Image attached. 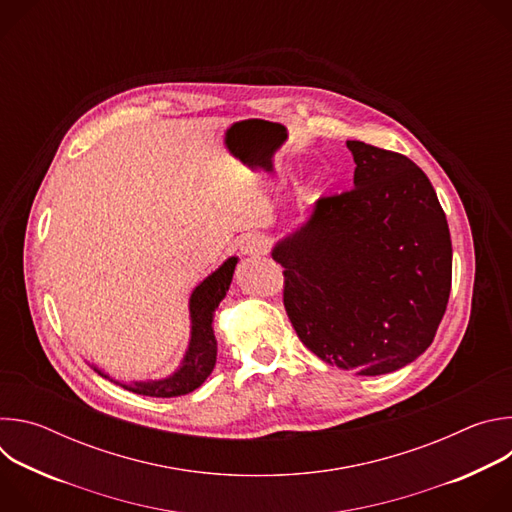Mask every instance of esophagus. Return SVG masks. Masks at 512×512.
Returning <instances> with one entry per match:
<instances>
[{"label": "esophagus", "mask_w": 512, "mask_h": 512, "mask_svg": "<svg viewBox=\"0 0 512 512\" xmlns=\"http://www.w3.org/2000/svg\"><path fill=\"white\" fill-rule=\"evenodd\" d=\"M267 239L263 235H257V233H249L241 239L239 247H241V253L243 255H265L267 253Z\"/></svg>", "instance_id": "34e87169"}]
</instances>
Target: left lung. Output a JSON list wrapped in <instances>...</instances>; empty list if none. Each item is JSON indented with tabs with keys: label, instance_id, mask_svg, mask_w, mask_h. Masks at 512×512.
<instances>
[{
	"label": "left lung",
	"instance_id": "1",
	"mask_svg": "<svg viewBox=\"0 0 512 512\" xmlns=\"http://www.w3.org/2000/svg\"><path fill=\"white\" fill-rule=\"evenodd\" d=\"M354 188L314 202L271 257L283 306L318 358L385 375L427 350L452 287V239L437 194L407 156L346 141Z\"/></svg>",
	"mask_w": 512,
	"mask_h": 512
}]
</instances>
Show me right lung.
Segmentation results:
<instances>
[{"label": "right lung", "mask_w": 512, "mask_h": 512, "mask_svg": "<svg viewBox=\"0 0 512 512\" xmlns=\"http://www.w3.org/2000/svg\"><path fill=\"white\" fill-rule=\"evenodd\" d=\"M237 257H229L221 267L212 271L204 281H200L190 296V342L188 350L180 362V367L166 379L160 381H133V383H117L119 387L145 395V397H178L192 393L198 389L216 364V338L212 330L214 310L227 296L229 285L233 281V273L237 267ZM101 377L109 379L107 373L93 367Z\"/></svg>", "instance_id": "add662e5"}]
</instances>
